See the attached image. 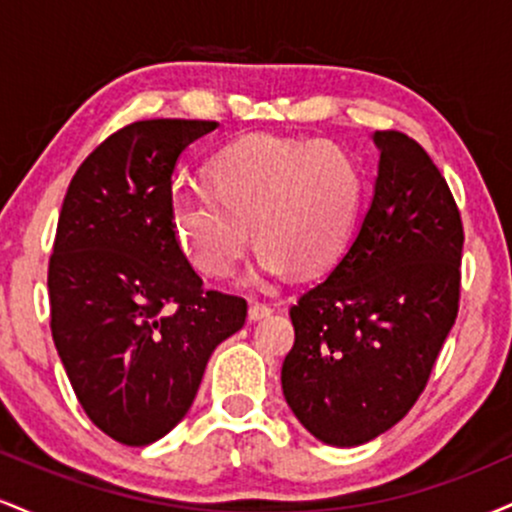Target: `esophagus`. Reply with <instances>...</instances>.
Returning a JSON list of instances; mask_svg holds the SVG:
<instances>
[{
    "instance_id": "1",
    "label": "esophagus",
    "mask_w": 512,
    "mask_h": 512,
    "mask_svg": "<svg viewBox=\"0 0 512 512\" xmlns=\"http://www.w3.org/2000/svg\"><path fill=\"white\" fill-rule=\"evenodd\" d=\"M272 315V308H269L267 303H250V310H248V317L252 322L255 320H262V317Z\"/></svg>"
}]
</instances>
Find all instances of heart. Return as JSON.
Here are the masks:
<instances>
[{
	"instance_id": "obj_1",
	"label": "heart",
	"mask_w": 512,
	"mask_h": 512,
	"mask_svg": "<svg viewBox=\"0 0 512 512\" xmlns=\"http://www.w3.org/2000/svg\"><path fill=\"white\" fill-rule=\"evenodd\" d=\"M209 190H178L170 221L190 262L209 279L236 272L250 245L260 269L313 276L334 267L354 238L366 178L342 146L248 134L207 166Z\"/></svg>"
}]
</instances>
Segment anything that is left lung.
Segmentation results:
<instances>
[{"instance_id": "1", "label": "left lung", "mask_w": 512, "mask_h": 512, "mask_svg": "<svg viewBox=\"0 0 512 512\" xmlns=\"http://www.w3.org/2000/svg\"><path fill=\"white\" fill-rule=\"evenodd\" d=\"M373 202L325 281L289 310L281 387L317 440L354 448L407 416L460 308V209L407 134L375 132Z\"/></svg>"}]
</instances>
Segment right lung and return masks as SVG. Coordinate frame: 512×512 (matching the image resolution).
<instances>
[{"label":"right lung","mask_w":512,"mask_h":512,"mask_svg":"<svg viewBox=\"0 0 512 512\" xmlns=\"http://www.w3.org/2000/svg\"><path fill=\"white\" fill-rule=\"evenodd\" d=\"M209 120H139L74 173L48 267L50 330L86 416L122 445H149L195 402L209 356L248 303L207 291L170 221L182 151Z\"/></svg>","instance_id":"right-lung-1"}]
</instances>
